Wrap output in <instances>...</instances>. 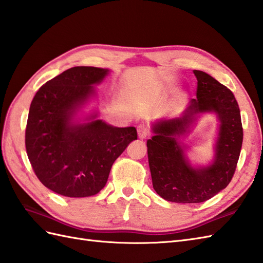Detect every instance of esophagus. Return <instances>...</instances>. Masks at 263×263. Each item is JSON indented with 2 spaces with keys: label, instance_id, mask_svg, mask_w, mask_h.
<instances>
[{
  "label": "esophagus",
  "instance_id": "obj_1",
  "mask_svg": "<svg viewBox=\"0 0 263 263\" xmlns=\"http://www.w3.org/2000/svg\"><path fill=\"white\" fill-rule=\"evenodd\" d=\"M137 134H138V137L141 138V139L146 138L148 136V134H149L148 128L145 127L144 125H139L137 127Z\"/></svg>",
  "mask_w": 263,
  "mask_h": 263
}]
</instances>
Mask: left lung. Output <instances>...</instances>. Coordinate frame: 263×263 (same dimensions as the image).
<instances>
[{
    "label": "left lung",
    "instance_id": "1",
    "mask_svg": "<svg viewBox=\"0 0 263 263\" xmlns=\"http://www.w3.org/2000/svg\"><path fill=\"white\" fill-rule=\"evenodd\" d=\"M194 74L197 99H191L181 116L154 122V135L146 144L153 188L171 202H203L225 189L234 176L243 142L240 108L232 91L205 72L195 69ZM207 112H214L221 122L215 156L209 166L195 168L180 139L199 115Z\"/></svg>",
    "mask_w": 263,
    "mask_h": 263
}]
</instances>
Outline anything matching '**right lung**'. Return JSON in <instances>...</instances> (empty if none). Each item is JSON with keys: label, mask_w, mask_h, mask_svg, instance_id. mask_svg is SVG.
I'll list each match as a JSON object with an SVG mask.
<instances>
[{"label": "right lung", "mask_w": 263, "mask_h": 263, "mask_svg": "<svg viewBox=\"0 0 263 263\" xmlns=\"http://www.w3.org/2000/svg\"><path fill=\"white\" fill-rule=\"evenodd\" d=\"M108 73L107 68L72 67L46 82L33 97L26 128L27 154L40 182L58 195H97L114 162L137 139L135 127L108 125L97 112L83 122L75 120Z\"/></svg>", "instance_id": "obj_1"}]
</instances>
